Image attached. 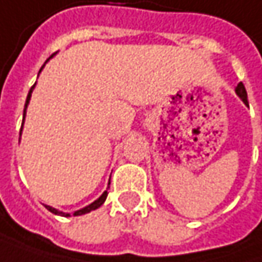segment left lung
<instances>
[{
	"label": "left lung",
	"mask_w": 262,
	"mask_h": 262,
	"mask_svg": "<svg viewBox=\"0 0 262 262\" xmlns=\"http://www.w3.org/2000/svg\"><path fill=\"white\" fill-rule=\"evenodd\" d=\"M235 94H237V95L240 97V100H242V101L245 103V105H248V107H249V103H248V94H246L245 84L242 83V82L237 84V88H235Z\"/></svg>",
	"instance_id": "8db88e82"
}]
</instances>
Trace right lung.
Segmentation results:
<instances>
[{
  "label": "right lung",
  "instance_id": "obj_1",
  "mask_svg": "<svg viewBox=\"0 0 262 262\" xmlns=\"http://www.w3.org/2000/svg\"><path fill=\"white\" fill-rule=\"evenodd\" d=\"M52 58V56H50ZM49 58V59H50ZM47 59V61H49ZM46 61V62H47ZM45 67V66H43ZM43 67H41V70H43ZM40 70V71H41ZM34 88H35V84L31 88V91H29L28 97H27V103H25V108H24V122H25V115H27V107H28L29 104V100H31V94H32V91H34ZM24 122H22V126H24ZM20 134H22V128H20ZM110 185V183H108ZM105 198H107V191H104L103 194L100 195V198H97L94 203H91L89 206H86V207H83V209H80V210H76L74 213H73V216H80V215H84V213H89V212H92V210H95V209H98V207H101L104 204V201H105ZM46 206V209L49 210V212H52V213H55V215H61V216H71V213H66V212H59L58 209H55V207H52V206H47V204H45Z\"/></svg>",
  "mask_w": 262,
  "mask_h": 262
}]
</instances>
